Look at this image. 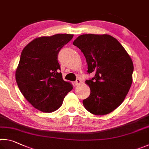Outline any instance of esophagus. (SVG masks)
Segmentation results:
<instances>
[{"label": "esophagus", "instance_id": "esophagus-1", "mask_svg": "<svg viewBox=\"0 0 149 149\" xmlns=\"http://www.w3.org/2000/svg\"><path fill=\"white\" fill-rule=\"evenodd\" d=\"M74 83H75V84H76L77 86H79V85H80L82 83L81 80H80V79H79V78H78V79L76 80V81L74 82Z\"/></svg>", "mask_w": 149, "mask_h": 149}]
</instances>
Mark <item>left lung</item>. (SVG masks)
I'll return each instance as SVG.
<instances>
[{
	"label": "left lung",
	"mask_w": 149,
	"mask_h": 149,
	"mask_svg": "<svg viewBox=\"0 0 149 149\" xmlns=\"http://www.w3.org/2000/svg\"><path fill=\"white\" fill-rule=\"evenodd\" d=\"M84 54L88 72L86 80L90 88L89 97L83 100L85 109L95 115H105L121 105L132 83L134 64L122 44L111 35L86 34L73 42Z\"/></svg>",
	"instance_id": "obj_1"
}]
</instances>
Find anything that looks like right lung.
Returning <instances> with one entry per match:
<instances>
[{"label":"right lung","instance_id":"add662e5","mask_svg":"<svg viewBox=\"0 0 149 149\" xmlns=\"http://www.w3.org/2000/svg\"><path fill=\"white\" fill-rule=\"evenodd\" d=\"M73 37L70 34H56L34 39L22 50L15 70V80L24 97L35 109L52 113L61 106L72 89L63 79L57 56Z\"/></svg>","mask_w":149,"mask_h":149}]
</instances>
